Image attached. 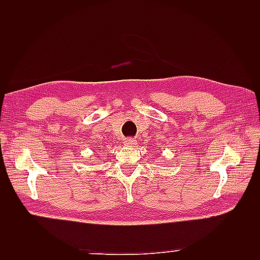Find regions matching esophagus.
Masks as SVG:
<instances>
[{"label":"esophagus","mask_w":260,"mask_h":260,"mask_svg":"<svg viewBox=\"0 0 260 260\" xmlns=\"http://www.w3.org/2000/svg\"><path fill=\"white\" fill-rule=\"evenodd\" d=\"M136 144V140H134V139H126L125 141H124V145L125 146H133V145H135Z\"/></svg>","instance_id":"esophagus-1"}]
</instances>
